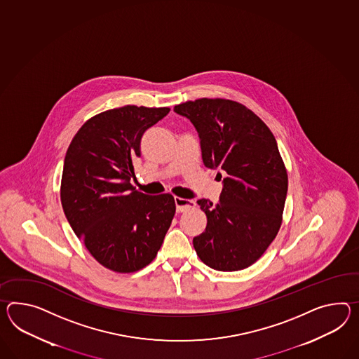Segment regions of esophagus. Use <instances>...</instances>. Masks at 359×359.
<instances>
[{
    "label": "esophagus",
    "mask_w": 359,
    "mask_h": 359,
    "mask_svg": "<svg viewBox=\"0 0 359 359\" xmlns=\"http://www.w3.org/2000/svg\"><path fill=\"white\" fill-rule=\"evenodd\" d=\"M175 205L177 212H185V211H189L193 208H196L194 201L182 198V197H175Z\"/></svg>",
    "instance_id": "1"
}]
</instances>
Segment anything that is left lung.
I'll list each match as a JSON object with an SVG mask.
<instances>
[{
  "label": "left lung",
  "instance_id": "8db88e82",
  "mask_svg": "<svg viewBox=\"0 0 359 359\" xmlns=\"http://www.w3.org/2000/svg\"><path fill=\"white\" fill-rule=\"evenodd\" d=\"M174 110L198 132L205 166L226 174L219 203L197 201L208 226L193 238L196 253L214 270H244L262 257L283 223L288 174L276 140L258 115L232 100L198 98Z\"/></svg>",
  "mask_w": 359,
  "mask_h": 359
}]
</instances>
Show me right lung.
Returning <instances> with one entry per match:
<instances>
[{
	"label": "right lung",
	"instance_id": "obj_1",
	"mask_svg": "<svg viewBox=\"0 0 359 359\" xmlns=\"http://www.w3.org/2000/svg\"><path fill=\"white\" fill-rule=\"evenodd\" d=\"M170 107L127 105L89 118L71 140L61 180L65 215L88 252L111 271H139L161 249L175 215L170 193L131 184L144 132Z\"/></svg>",
	"mask_w": 359,
	"mask_h": 359
}]
</instances>
